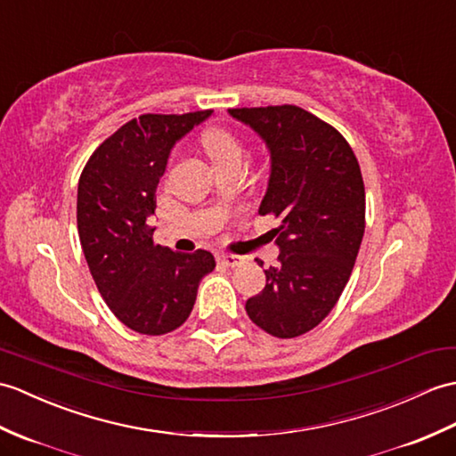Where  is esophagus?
<instances>
[{
	"label": "esophagus",
	"mask_w": 456,
	"mask_h": 456,
	"mask_svg": "<svg viewBox=\"0 0 456 456\" xmlns=\"http://www.w3.org/2000/svg\"><path fill=\"white\" fill-rule=\"evenodd\" d=\"M217 260L221 264H225V266H229V268H235V266H239V264H242L240 256H237V254H227V252H221Z\"/></svg>",
	"instance_id": "obj_1"
}]
</instances>
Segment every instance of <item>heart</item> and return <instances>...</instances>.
<instances>
[{"label":"heart","mask_w":456,"mask_h":456,"mask_svg":"<svg viewBox=\"0 0 456 456\" xmlns=\"http://www.w3.org/2000/svg\"><path fill=\"white\" fill-rule=\"evenodd\" d=\"M202 147L216 168L229 161H240L242 157V143L239 137L225 128L206 130L202 135Z\"/></svg>","instance_id":"obj_1"}]
</instances>
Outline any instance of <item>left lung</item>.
Returning <instances> with one entry per match:
<instances>
[{
	"label": "left lung",
	"mask_w": 456,
	"mask_h": 456,
	"mask_svg": "<svg viewBox=\"0 0 456 456\" xmlns=\"http://www.w3.org/2000/svg\"><path fill=\"white\" fill-rule=\"evenodd\" d=\"M266 143L272 171L258 214H273L278 266L245 305L250 321L276 338L319 326L352 276L365 232L362 168L344 135L295 104L231 109Z\"/></svg>",
	"instance_id": "8db88e82"
}]
</instances>
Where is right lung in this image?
<instances>
[{"mask_svg": "<svg viewBox=\"0 0 456 456\" xmlns=\"http://www.w3.org/2000/svg\"><path fill=\"white\" fill-rule=\"evenodd\" d=\"M211 110L142 114L89 157L77 186V231L101 297L132 330L161 336L192 313L198 285L216 268L214 254L155 245L147 219L175 143Z\"/></svg>", "mask_w": 456, "mask_h": 456, "instance_id": "right-lung-1", "label": "right lung"}]
</instances>
